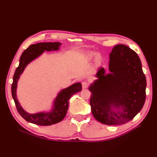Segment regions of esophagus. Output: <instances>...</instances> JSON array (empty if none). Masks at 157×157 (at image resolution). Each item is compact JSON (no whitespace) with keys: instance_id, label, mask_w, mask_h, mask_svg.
<instances>
[{"instance_id":"1","label":"esophagus","mask_w":157,"mask_h":157,"mask_svg":"<svg viewBox=\"0 0 157 157\" xmlns=\"http://www.w3.org/2000/svg\"><path fill=\"white\" fill-rule=\"evenodd\" d=\"M82 88L83 89H86L88 86V83L87 82H86V81H84V82H82Z\"/></svg>"}]
</instances>
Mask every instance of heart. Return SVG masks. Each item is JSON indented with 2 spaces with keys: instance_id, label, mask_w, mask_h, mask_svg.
Wrapping results in <instances>:
<instances>
[{
  "instance_id": "obj_1",
  "label": "heart",
  "mask_w": 157,
  "mask_h": 157,
  "mask_svg": "<svg viewBox=\"0 0 157 157\" xmlns=\"http://www.w3.org/2000/svg\"><path fill=\"white\" fill-rule=\"evenodd\" d=\"M94 57H95L94 58L95 64L97 65H100L103 60L102 56L100 54H97L96 52H87L86 54H85L84 56V59L86 61H90L94 59Z\"/></svg>"
}]
</instances>
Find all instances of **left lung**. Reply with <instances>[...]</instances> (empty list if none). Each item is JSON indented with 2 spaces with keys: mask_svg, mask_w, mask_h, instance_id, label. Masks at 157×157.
Instances as JSON below:
<instances>
[{
  "mask_svg": "<svg viewBox=\"0 0 157 157\" xmlns=\"http://www.w3.org/2000/svg\"><path fill=\"white\" fill-rule=\"evenodd\" d=\"M109 73L100 67L90 85V106L96 119L106 125L124 124L143 107L146 78L136 52L124 44L114 47L109 54Z\"/></svg>",
  "mask_w": 157,
  "mask_h": 157,
  "instance_id": "8db88e82",
  "label": "left lung"
}]
</instances>
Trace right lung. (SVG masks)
Segmentation results:
<instances>
[{
	"instance_id": "add662e5",
	"label": "right lung",
	"mask_w": 157,
	"mask_h": 157,
	"mask_svg": "<svg viewBox=\"0 0 157 157\" xmlns=\"http://www.w3.org/2000/svg\"><path fill=\"white\" fill-rule=\"evenodd\" d=\"M61 44H62L59 42H39L31 44L22 53L20 58L19 65L13 77L12 95L17 110L25 121L33 124L40 126H50L61 122L67 114L69 99L73 94L81 91L82 90V84L80 82L75 83L67 88L61 90L52 102L51 109L48 111H43L33 114L29 113L23 109L18 100L17 97V82L27 66L33 61L39 58L43 54L44 51L59 50Z\"/></svg>"
}]
</instances>
